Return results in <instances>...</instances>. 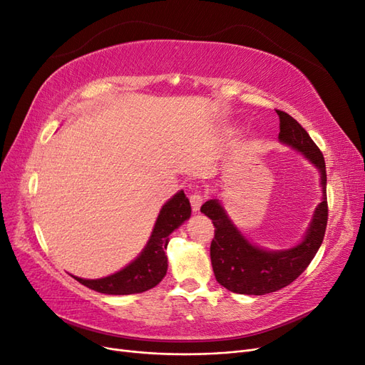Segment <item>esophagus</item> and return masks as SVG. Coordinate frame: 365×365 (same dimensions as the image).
Returning <instances> with one entry per match:
<instances>
[{
  "label": "esophagus",
  "instance_id": "esophagus-1",
  "mask_svg": "<svg viewBox=\"0 0 365 365\" xmlns=\"http://www.w3.org/2000/svg\"><path fill=\"white\" fill-rule=\"evenodd\" d=\"M204 201H205V195H202L200 192H195L193 195H190V205H192L193 212H200V208Z\"/></svg>",
  "mask_w": 365,
  "mask_h": 365
}]
</instances>
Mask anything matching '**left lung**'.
Here are the masks:
<instances>
[{
	"instance_id": "1",
	"label": "left lung",
	"mask_w": 365,
	"mask_h": 365,
	"mask_svg": "<svg viewBox=\"0 0 365 365\" xmlns=\"http://www.w3.org/2000/svg\"><path fill=\"white\" fill-rule=\"evenodd\" d=\"M275 113L280 118V141L304 153L322 173L323 201L315 210L304 239L297 247L283 251H267L250 244L217 200H210L201 207V212L215 225V237L210 245L215 277L219 284L236 294L264 295L291 284L315 257L327 227V175L323 153L295 118L279 109Z\"/></svg>"
}]
</instances>
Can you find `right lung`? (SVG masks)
Here are the masks:
<instances>
[{
	"label": "right lung",
	"mask_w": 365,
	"mask_h": 365,
	"mask_svg": "<svg viewBox=\"0 0 365 365\" xmlns=\"http://www.w3.org/2000/svg\"><path fill=\"white\" fill-rule=\"evenodd\" d=\"M190 213V202L181 190L163 205L148 245L134 262L105 279H74L86 286V288L109 295L140 294L153 288L168 272L165 248H168L169 235L178 228L184 220L189 219Z\"/></svg>",
	"instance_id": "right-lung-1"
}]
</instances>
